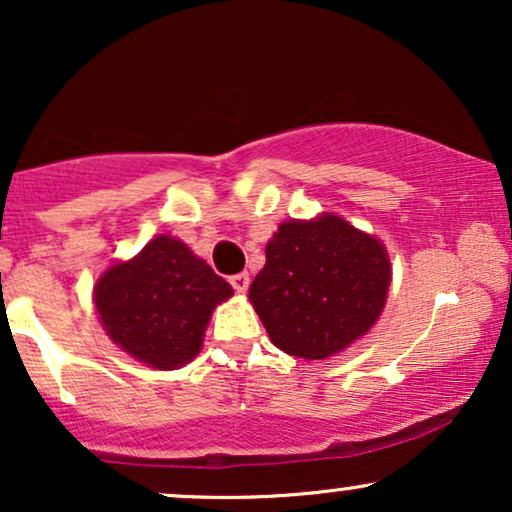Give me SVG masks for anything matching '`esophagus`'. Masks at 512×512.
Instances as JSON below:
<instances>
[{
	"instance_id": "obj_1",
	"label": "esophagus",
	"mask_w": 512,
	"mask_h": 512,
	"mask_svg": "<svg viewBox=\"0 0 512 512\" xmlns=\"http://www.w3.org/2000/svg\"><path fill=\"white\" fill-rule=\"evenodd\" d=\"M231 286H233V289H236L238 293H245V291H248V286H250V276L245 274V272L231 276Z\"/></svg>"
}]
</instances>
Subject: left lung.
Here are the masks:
<instances>
[{
	"label": "left lung",
	"mask_w": 512,
	"mask_h": 512,
	"mask_svg": "<svg viewBox=\"0 0 512 512\" xmlns=\"http://www.w3.org/2000/svg\"><path fill=\"white\" fill-rule=\"evenodd\" d=\"M250 284L264 330L284 354L305 361L339 354L383 313L390 291L385 245L342 216L284 221Z\"/></svg>",
	"instance_id": "8db88e82"
}]
</instances>
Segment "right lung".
<instances>
[{
	"label": "right lung",
	"mask_w": 512,
	"mask_h": 512,
	"mask_svg": "<svg viewBox=\"0 0 512 512\" xmlns=\"http://www.w3.org/2000/svg\"><path fill=\"white\" fill-rule=\"evenodd\" d=\"M231 296V284L173 236L149 240L93 286L108 337L158 370H175L199 354L211 313Z\"/></svg>",
	"instance_id": "1"
}]
</instances>
